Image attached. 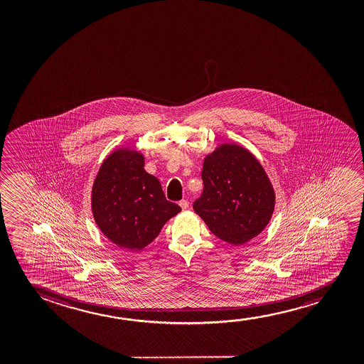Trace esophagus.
Masks as SVG:
<instances>
[{
  "label": "esophagus",
  "instance_id": "obj_1",
  "mask_svg": "<svg viewBox=\"0 0 364 364\" xmlns=\"http://www.w3.org/2000/svg\"><path fill=\"white\" fill-rule=\"evenodd\" d=\"M180 208L183 210H186L188 208H189V201L188 200H180L179 201Z\"/></svg>",
  "mask_w": 364,
  "mask_h": 364
}]
</instances>
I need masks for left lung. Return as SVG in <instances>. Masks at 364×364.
<instances>
[{"label": "left lung", "mask_w": 364, "mask_h": 364, "mask_svg": "<svg viewBox=\"0 0 364 364\" xmlns=\"http://www.w3.org/2000/svg\"><path fill=\"white\" fill-rule=\"evenodd\" d=\"M201 179L204 190L193 208L219 239L242 245L269 224L274 188L249 150L221 145L205 158Z\"/></svg>", "instance_id": "1"}]
</instances>
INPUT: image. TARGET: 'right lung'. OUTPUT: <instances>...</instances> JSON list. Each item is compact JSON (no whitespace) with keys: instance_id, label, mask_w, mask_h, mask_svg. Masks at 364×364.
Listing matches in <instances>:
<instances>
[{"instance_id":"add662e5","label":"right lung","mask_w":364,"mask_h":364,"mask_svg":"<svg viewBox=\"0 0 364 364\" xmlns=\"http://www.w3.org/2000/svg\"><path fill=\"white\" fill-rule=\"evenodd\" d=\"M180 210L145 171L139 151L115 150L103 161L92 189V213L100 231L119 247L144 249Z\"/></svg>"}]
</instances>
